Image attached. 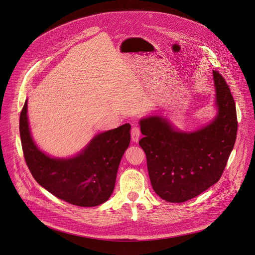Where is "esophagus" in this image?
Wrapping results in <instances>:
<instances>
[{"instance_id":"1","label":"esophagus","mask_w":255,"mask_h":255,"mask_svg":"<svg viewBox=\"0 0 255 255\" xmlns=\"http://www.w3.org/2000/svg\"><path fill=\"white\" fill-rule=\"evenodd\" d=\"M140 136H141V130L139 128V126L137 125H134L132 127V130H131V138H132V141L134 142H138L139 139H140Z\"/></svg>"}]
</instances>
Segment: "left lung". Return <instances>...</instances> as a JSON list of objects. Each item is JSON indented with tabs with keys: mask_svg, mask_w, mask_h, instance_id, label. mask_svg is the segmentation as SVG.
<instances>
[{
	"mask_svg": "<svg viewBox=\"0 0 255 255\" xmlns=\"http://www.w3.org/2000/svg\"><path fill=\"white\" fill-rule=\"evenodd\" d=\"M214 119L195 131L176 129L159 115L140 120L153 191L169 202L196 198L217 183L226 167L238 131L236 105L222 75L213 71Z\"/></svg>",
	"mask_w": 255,
	"mask_h": 255,
	"instance_id": "left-lung-1",
	"label": "left lung"
}]
</instances>
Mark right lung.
Masks as SVG:
<instances>
[{"label": "right lung", "instance_id": "right-lung-1", "mask_svg": "<svg viewBox=\"0 0 255 255\" xmlns=\"http://www.w3.org/2000/svg\"><path fill=\"white\" fill-rule=\"evenodd\" d=\"M131 125L97 134L85 147L70 157H53L33 140L27 116V100L19 118L24 158L37 183L68 203L92 207L111 198L120 160L130 143Z\"/></svg>", "mask_w": 255, "mask_h": 255}]
</instances>
